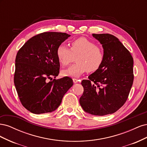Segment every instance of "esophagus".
<instances>
[{
  "label": "esophagus",
  "mask_w": 147,
  "mask_h": 147,
  "mask_svg": "<svg viewBox=\"0 0 147 147\" xmlns=\"http://www.w3.org/2000/svg\"><path fill=\"white\" fill-rule=\"evenodd\" d=\"M79 81V80L77 79V78H73V82L74 83H78Z\"/></svg>",
  "instance_id": "obj_1"
}]
</instances>
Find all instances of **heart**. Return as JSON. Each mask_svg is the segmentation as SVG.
<instances>
[{
    "label": "heart",
    "mask_w": 147,
    "mask_h": 147,
    "mask_svg": "<svg viewBox=\"0 0 147 147\" xmlns=\"http://www.w3.org/2000/svg\"><path fill=\"white\" fill-rule=\"evenodd\" d=\"M56 56L62 66H67L74 61L77 63L62 72L64 76L77 77L88 71L94 72L102 65L104 53L100 47L85 37H79L70 43V49L61 45L57 48Z\"/></svg>",
    "instance_id": "1"
}]
</instances>
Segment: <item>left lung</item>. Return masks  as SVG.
<instances>
[{
  "instance_id": "obj_1",
  "label": "left lung",
  "mask_w": 147,
  "mask_h": 147,
  "mask_svg": "<svg viewBox=\"0 0 147 147\" xmlns=\"http://www.w3.org/2000/svg\"><path fill=\"white\" fill-rule=\"evenodd\" d=\"M104 48L99 69L83 80L80 104L86 112L104 116L112 114L127 100L134 81V60L118 38L109 34H93Z\"/></svg>"
}]
</instances>
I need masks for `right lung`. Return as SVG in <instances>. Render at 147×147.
Returning a JSON list of instances; mask_svg holds the SVG:
<instances>
[{
    "mask_svg": "<svg viewBox=\"0 0 147 147\" xmlns=\"http://www.w3.org/2000/svg\"><path fill=\"white\" fill-rule=\"evenodd\" d=\"M70 36L63 32H42L30 38L18 51L14 83L20 102L29 112L55 111L72 86V79L68 77L51 81L59 73L57 48Z\"/></svg>",
    "mask_w": 147,
    "mask_h": 147,
    "instance_id": "1",
    "label": "right lung"
}]
</instances>
